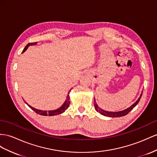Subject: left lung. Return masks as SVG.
Returning <instances> with one entry per match:
<instances>
[{
    "label": "left lung",
    "mask_w": 157,
    "mask_h": 157,
    "mask_svg": "<svg viewBox=\"0 0 157 157\" xmlns=\"http://www.w3.org/2000/svg\"><path fill=\"white\" fill-rule=\"evenodd\" d=\"M142 96V94L141 95H140L139 98L137 99V101H136L134 104H132V105L129 107L127 109H124L123 111H118V112H110V111H104L103 109H101V108H99V107L98 105V104L96 103L95 100L94 99V106H95V109H96V111H98L99 113H101L103 115H105V116H107V117H122V116H124L127 115L129 112L133 109V108L136 105V104L139 103V101H140V99L141 98Z\"/></svg>",
    "instance_id": "obj_1"
}]
</instances>
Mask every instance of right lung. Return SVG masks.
Returning <instances> with one entry per match:
<instances>
[{"label":"right lung","mask_w":157,"mask_h":157,"mask_svg":"<svg viewBox=\"0 0 157 157\" xmlns=\"http://www.w3.org/2000/svg\"><path fill=\"white\" fill-rule=\"evenodd\" d=\"M36 44V42L29 43V44H28L26 46V47L25 48V49L23 50V52H25V51L27 49L28 47H29V46H30V45H34V44ZM69 92H70V91H69ZM69 92H68V94H67V97H66V101H64V103H63V105H62L61 107H60L59 108H58V109L53 110V111H42V110L36 109H35V108L29 105V106L33 111H34L36 113H38V114H39V115H44V116H48V115L52 116V115H56L61 114V113H63V112L65 111V110L67 109V108H68V107H69V105H70V101Z\"/></svg>","instance_id":"right-lung-1"}]
</instances>
